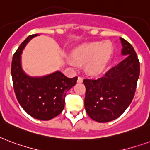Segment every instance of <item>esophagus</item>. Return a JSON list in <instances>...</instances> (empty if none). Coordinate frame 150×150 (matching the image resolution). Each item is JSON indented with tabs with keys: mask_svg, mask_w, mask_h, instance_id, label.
Wrapping results in <instances>:
<instances>
[{
	"mask_svg": "<svg viewBox=\"0 0 150 150\" xmlns=\"http://www.w3.org/2000/svg\"><path fill=\"white\" fill-rule=\"evenodd\" d=\"M77 82H79V83H82V82H83V77H81V76H78Z\"/></svg>",
	"mask_w": 150,
	"mask_h": 150,
	"instance_id": "esophagus-1",
	"label": "esophagus"
}]
</instances>
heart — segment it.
Wrapping results in <instances>:
<instances>
[{
	"mask_svg": "<svg viewBox=\"0 0 150 150\" xmlns=\"http://www.w3.org/2000/svg\"><path fill=\"white\" fill-rule=\"evenodd\" d=\"M112 46L108 43L95 42L83 45L73 52V58H67L70 66L76 67L77 62H87L86 69L91 74H100L106 68L112 55Z\"/></svg>",
	"mask_w": 150,
	"mask_h": 150,
	"instance_id": "1",
	"label": "heart"
}]
</instances>
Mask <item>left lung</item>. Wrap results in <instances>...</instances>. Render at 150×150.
<instances>
[{"label":"left lung","instance_id":"left-lung-1","mask_svg":"<svg viewBox=\"0 0 150 150\" xmlns=\"http://www.w3.org/2000/svg\"><path fill=\"white\" fill-rule=\"evenodd\" d=\"M126 59L98 78H86L84 107L91 119L99 123L113 120L132 103L140 74V63L132 45L120 38Z\"/></svg>","mask_w":150,"mask_h":150}]
</instances>
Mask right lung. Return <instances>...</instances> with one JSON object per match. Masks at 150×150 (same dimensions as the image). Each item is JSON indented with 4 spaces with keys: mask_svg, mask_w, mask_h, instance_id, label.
Returning a JSON list of instances; mask_svg holds the SVG:
<instances>
[{
    "mask_svg": "<svg viewBox=\"0 0 150 150\" xmlns=\"http://www.w3.org/2000/svg\"><path fill=\"white\" fill-rule=\"evenodd\" d=\"M38 34L29 36L16 50L11 62V76L17 100L31 117L49 120L63 110L67 91L75 85L77 76L69 78L56 71L42 77H31L21 67V54L30 40Z\"/></svg>",
    "mask_w": 150,
    "mask_h": 150,
    "instance_id": "obj_1",
    "label": "right lung"
}]
</instances>
